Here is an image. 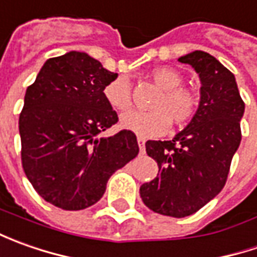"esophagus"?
Returning <instances> with one entry per match:
<instances>
[{"instance_id": "34e87169", "label": "esophagus", "mask_w": 257, "mask_h": 257, "mask_svg": "<svg viewBox=\"0 0 257 257\" xmlns=\"http://www.w3.org/2000/svg\"><path fill=\"white\" fill-rule=\"evenodd\" d=\"M137 143H139V149H140V153H144V149H146V140L143 137H137Z\"/></svg>"}]
</instances>
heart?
<instances>
[{"mask_svg":"<svg viewBox=\"0 0 257 257\" xmlns=\"http://www.w3.org/2000/svg\"><path fill=\"white\" fill-rule=\"evenodd\" d=\"M150 77L162 93L156 97L150 111H130L124 114L120 123L125 130L142 137L162 136L170 124L183 127L193 120L199 108V98L192 90L182 87L183 75L170 67H159ZM103 97L114 111L125 113L132 108L133 94L132 83L127 77L120 75L104 85Z\"/></svg>","mask_w":257,"mask_h":257,"instance_id":"obj_1","label":"heart"}]
</instances>
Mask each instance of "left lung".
<instances>
[{"instance_id":"left-lung-1","label":"left lung","mask_w":257,"mask_h":257,"mask_svg":"<svg viewBox=\"0 0 257 257\" xmlns=\"http://www.w3.org/2000/svg\"><path fill=\"white\" fill-rule=\"evenodd\" d=\"M200 78V103L187 127L169 142L149 140L147 154L159 174L140 187L143 203L156 213L186 217L214 199L227 180L242 140L244 103L234 75L213 55L193 51L179 58Z\"/></svg>"}]
</instances>
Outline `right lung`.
Wrapping results in <instances>:
<instances>
[{"mask_svg": "<svg viewBox=\"0 0 257 257\" xmlns=\"http://www.w3.org/2000/svg\"><path fill=\"white\" fill-rule=\"evenodd\" d=\"M117 78L85 53L45 61L27 88L20 114L25 176L45 202L81 210L103 197L115 170L139 154L133 132L100 133L118 121L105 103L104 85Z\"/></svg>", "mask_w": 257, "mask_h": 257, "instance_id": "1", "label": "right lung"}]
</instances>
